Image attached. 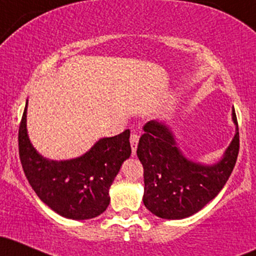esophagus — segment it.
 Segmentation results:
<instances>
[{"instance_id": "34e87169", "label": "esophagus", "mask_w": 256, "mask_h": 256, "mask_svg": "<svg viewBox=\"0 0 256 256\" xmlns=\"http://www.w3.org/2000/svg\"><path fill=\"white\" fill-rule=\"evenodd\" d=\"M138 140L140 136L136 132H132L130 136V144H131V150H132V154H136V150H137V144H138Z\"/></svg>"}]
</instances>
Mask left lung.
<instances>
[{
	"label": "left lung",
	"mask_w": 256,
	"mask_h": 256,
	"mask_svg": "<svg viewBox=\"0 0 256 256\" xmlns=\"http://www.w3.org/2000/svg\"><path fill=\"white\" fill-rule=\"evenodd\" d=\"M237 132L222 160L212 166L190 162L176 147L172 134L164 124L148 122L140 138L137 156L143 165V203L154 215L178 220L196 214L218 194L231 176L240 153Z\"/></svg>",
	"instance_id": "1"
}]
</instances>
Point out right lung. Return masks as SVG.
<instances>
[{
  "label": "right lung",
  "mask_w": 256,
  "mask_h": 256,
  "mask_svg": "<svg viewBox=\"0 0 256 256\" xmlns=\"http://www.w3.org/2000/svg\"><path fill=\"white\" fill-rule=\"evenodd\" d=\"M26 106L19 125L18 146L22 166L30 186L44 204L64 218L87 220L102 214L110 202L109 187L122 162L131 154L130 130L100 140L80 158L47 160L29 141Z\"/></svg>",
  "instance_id": "add662e5"
}]
</instances>
